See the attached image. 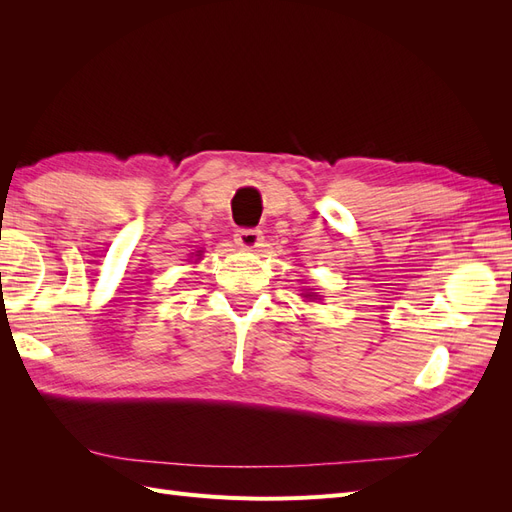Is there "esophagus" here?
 I'll list each match as a JSON object with an SVG mask.
<instances>
[{
  "label": "esophagus",
  "instance_id": "esophagus-1",
  "mask_svg": "<svg viewBox=\"0 0 512 512\" xmlns=\"http://www.w3.org/2000/svg\"><path fill=\"white\" fill-rule=\"evenodd\" d=\"M235 243L245 247V250H254L262 245V230L260 228H239L235 235Z\"/></svg>",
  "mask_w": 512,
  "mask_h": 512
}]
</instances>
